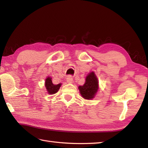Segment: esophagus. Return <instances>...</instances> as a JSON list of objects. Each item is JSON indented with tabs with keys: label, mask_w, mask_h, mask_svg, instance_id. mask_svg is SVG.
<instances>
[{
	"label": "esophagus",
	"mask_w": 148,
	"mask_h": 148,
	"mask_svg": "<svg viewBox=\"0 0 148 148\" xmlns=\"http://www.w3.org/2000/svg\"><path fill=\"white\" fill-rule=\"evenodd\" d=\"M67 82L68 83H73V79H72V77L71 76H69L67 77Z\"/></svg>",
	"instance_id": "1"
}]
</instances>
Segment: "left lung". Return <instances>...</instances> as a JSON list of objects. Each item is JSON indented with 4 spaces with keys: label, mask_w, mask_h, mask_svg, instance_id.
<instances>
[{
    "label": "left lung",
    "mask_w": 148,
    "mask_h": 148,
    "mask_svg": "<svg viewBox=\"0 0 148 148\" xmlns=\"http://www.w3.org/2000/svg\"><path fill=\"white\" fill-rule=\"evenodd\" d=\"M99 88V80L94 72L88 74L85 79V83L83 86H79L78 89L81 97L86 100L94 99Z\"/></svg>",
    "instance_id": "1"
}]
</instances>
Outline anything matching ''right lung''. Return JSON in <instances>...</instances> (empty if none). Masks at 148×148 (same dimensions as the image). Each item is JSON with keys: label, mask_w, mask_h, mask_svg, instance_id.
<instances>
[{"label": "right lung", "mask_w": 148, "mask_h": 148, "mask_svg": "<svg viewBox=\"0 0 148 148\" xmlns=\"http://www.w3.org/2000/svg\"><path fill=\"white\" fill-rule=\"evenodd\" d=\"M52 78L49 76H48L45 79V87L47 90V92L49 95H53L58 92L60 88L62 86V83L58 84H54L52 83Z\"/></svg>", "instance_id": "add662e5"}]
</instances>
